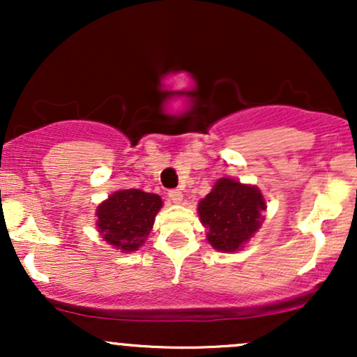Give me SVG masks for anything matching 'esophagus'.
I'll return each instance as SVG.
<instances>
[{"label": "esophagus", "mask_w": 357, "mask_h": 357, "mask_svg": "<svg viewBox=\"0 0 357 357\" xmlns=\"http://www.w3.org/2000/svg\"><path fill=\"white\" fill-rule=\"evenodd\" d=\"M167 196H169V199H171V202L176 203V204L183 202V192L179 191V190H171L169 192H167Z\"/></svg>", "instance_id": "esophagus-1"}]
</instances>
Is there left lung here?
I'll return each instance as SVG.
<instances>
[{
    "label": "left lung",
    "instance_id": "8db88e82",
    "mask_svg": "<svg viewBox=\"0 0 357 357\" xmlns=\"http://www.w3.org/2000/svg\"><path fill=\"white\" fill-rule=\"evenodd\" d=\"M267 210L257 186L220 178L198 204V215L206 228V238L218 252H236L261 227Z\"/></svg>",
    "mask_w": 357,
    "mask_h": 357
}]
</instances>
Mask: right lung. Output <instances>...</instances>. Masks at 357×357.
<instances>
[{
    "instance_id": "right-lung-1",
    "label": "right lung",
    "mask_w": 357,
    "mask_h": 357,
    "mask_svg": "<svg viewBox=\"0 0 357 357\" xmlns=\"http://www.w3.org/2000/svg\"><path fill=\"white\" fill-rule=\"evenodd\" d=\"M162 199L154 192L121 190L97 206V228L102 238L121 252H136L149 236Z\"/></svg>"
}]
</instances>
